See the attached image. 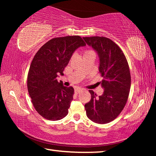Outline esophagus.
<instances>
[{
	"label": "esophagus",
	"instance_id": "1",
	"mask_svg": "<svg viewBox=\"0 0 156 156\" xmlns=\"http://www.w3.org/2000/svg\"><path fill=\"white\" fill-rule=\"evenodd\" d=\"M82 90H83V89H80V88H77V89H75V93H76V94H78L80 93V92Z\"/></svg>",
	"mask_w": 156,
	"mask_h": 156
}]
</instances>
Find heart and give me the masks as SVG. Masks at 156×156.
I'll use <instances>...</instances> for the list:
<instances>
[{"instance_id":"heart-1","label":"heart","mask_w":156,"mask_h":156,"mask_svg":"<svg viewBox=\"0 0 156 156\" xmlns=\"http://www.w3.org/2000/svg\"><path fill=\"white\" fill-rule=\"evenodd\" d=\"M91 54H94V51H89V50H88V51H86L85 52H84V55Z\"/></svg>"}]
</instances>
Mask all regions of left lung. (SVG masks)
Segmentation results:
<instances>
[{
	"mask_svg": "<svg viewBox=\"0 0 156 156\" xmlns=\"http://www.w3.org/2000/svg\"><path fill=\"white\" fill-rule=\"evenodd\" d=\"M99 57L100 83L104 89L102 96L89 90L90 101L84 105L88 118L98 124H106L115 120L128 100L131 88V73L126 57L120 47L105 37H83Z\"/></svg>",
	"mask_w": 156,
	"mask_h": 156,
	"instance_id": "8db88e82",
	"label": "left lung"
}]
</instances>
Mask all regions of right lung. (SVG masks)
I'll list each match as a JSON object with an SVG mask.
<instances>
[{"instance_id": "right-lung-1", "label": "right lung", "mask_w": 156, "mask_h": 156, "mask_svg": "<svg viewBox=\"0 0 156 156\" xmlns=\"http://www.w3.org/2000/svg\"><path fill=\"white\" fill-rule=\"evenodd\" d=\"M86 44L79 36L54 38L43 44L34 56L27 76V89L34 108L49 120L68 114L74 90L63 86L57 77L63 75L73 53Z\"/></svg>"}]
</instances>
